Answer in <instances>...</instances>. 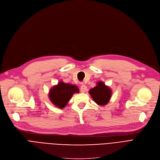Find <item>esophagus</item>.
Returning a JSON list of instances; mask_svg holds the SVG:
<instances>
[{"label":"esophagus","instance_id":"obj_1","mask_svg":"<svg viewBox=\"0 0 160 160\" xmlns=\"http://www.w3.org/2000/svg\"><path fill=\"white\" fill-rule=\"evenodd\" d=\"M86 90H87L86 86H85L84 84H82L81 86H80V91L82 92H85L86 91Z\"/></svg>","mask_w":160,"mask_h":160}]
</instances>
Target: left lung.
I'll list each match as a JSON object with an SVG mask.
<instances>
[{
    "mask_svg": "<svg viewBox=\"0 0 160 160\" xmlns=\"http://www.w3.org/2000/svg\"><path fill=\"white\" fill-rule=\"evenodd\" d=\"M89 92L92 100L101 106L107 104L112 95L111 89L102 82H97V86L91 89Z\"/></svg>",
    "mask_w": 160,
    "mask_h": 160,
    "instance_id": "8db88e82",
    "label": "left lung"
}]
</instances>
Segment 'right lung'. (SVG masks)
Wrapping results in <instances>:
<instances>
[{"label": "right lung", "mask_w": 160, "mask_h": 160, "mask_svg": "<svg viewBox=\"0 0 160 160\" xmlns=\"http://www.w3.org/2000/svg\"><path fill=\"white\" fill-rule=\"evenodd\" d=\"M78 92L79 89L77 86L60 81L50 89L49 98L55 107L63 109L67 105L73 94Z\"/></svg>", "instance_id": "obj_1"}]
</instances>
